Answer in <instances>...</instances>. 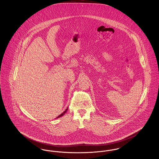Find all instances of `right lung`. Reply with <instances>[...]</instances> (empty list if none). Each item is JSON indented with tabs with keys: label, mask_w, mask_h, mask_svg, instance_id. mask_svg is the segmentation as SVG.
Returning <instances> with one entry per match:
<instances>
[{
	"label": "right lung",
	"mask_w": 159,
	"mask_h": 159,
	"mask_svg": "<svg viewBox=\"0 0 159 159\" xmlns=\"http://www.w3.org/2000/svg\"><path fill=\"white\" fill-rule=\"evenodd\" d=\"M67 110H68V108H67V109H66V110H65V111H64V112H63V113H62L61 114H60V115H59V116H57V117H56V118H59V117H61V116H63V115H64V114H66V112H67Z\"/></svg>",
	"instance_id": "obj_1"
}]
</instances>
